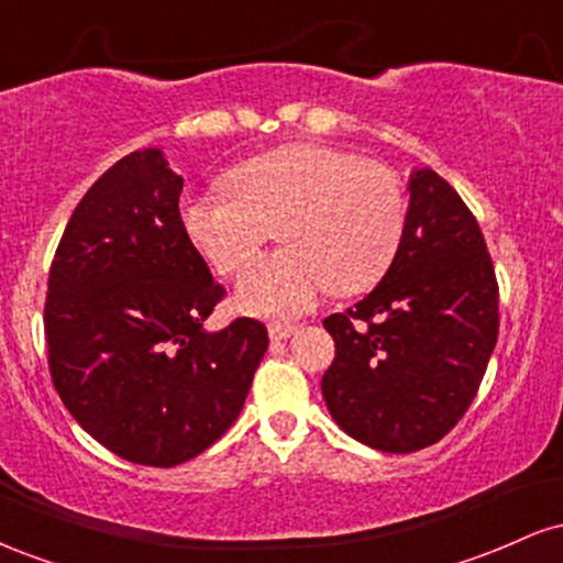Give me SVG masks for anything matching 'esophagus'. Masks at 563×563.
<instances>
[{
    "instance_id": "esophagus-1",
    "label": "esophagus",
    "mask_w": 563,
    "mask_h": 563,
    "mask_svg": "<svg viewBox=\"0 0 563 563\" xmlns=\"http://www.w3.org/2000/svg\"><path fill=\"white\" fill-rule=\"evenodd\" d=\"M296 331H299V328L290 325V322H273V325H269V339H273V341H286Z\"/></svg>"
}]
</instances>
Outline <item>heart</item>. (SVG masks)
I'll use <instances>...</instances> for the list:
<instances>
[{
  "mask_svg": "<svg viewBox=\"0 0 563 563\" xmlns=\"http://www.w3.org/2000/svg\"><path fill=\"white\" fill-rule=\"evenodd\" d=\"M232 192H198L179 206L192 245L232 275L262 243H286L262 256L238 283L243 309L264 318H299L325 290L363 294L376 286L402 245L407 200L399 177L331 145L280 147L235 166Z\"/></svg>",
  "mask_w": 563,
  "mask_h": 563,
  "instance_id": "obj_1",
  "label": "heart"
}]
</instances>
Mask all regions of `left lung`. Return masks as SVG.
Masks as SVG:
<instances>
[{"label":"left lung","instance_id":"left-lung-1","mask_svg":"<svg viewBox=\"0 0 563 563\" xmlns=\"http://www.w3.org/2000/svg\"><path fill=\"white\" fill-rule=\"evenodd\" d=\"M397 260L363 301L322 320L333 421L384 452H416L463 418L497 341V280L479 222L431 169L410 174Z\"/></svg>","mask_w":563,"mask_h":563}]
</instances>
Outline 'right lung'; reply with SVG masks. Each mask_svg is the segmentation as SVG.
<instances>
[{
	"instance_id": "obj_1",
	"label": "right lung",
	"mask_w": 563,
	"mask_h": 563,
	"mask_svg": "<svg viewBox=\"0 0 563 563\" xmlns=\"http://www.w3.org/2000/svg\"><path fill=\"white\" fill-rule=\"evenodd\" d=\"M179 192L158 147L115 161L70 214L44 303L63 405L102 448L156 468L230 429L269 344L260 320L203 328L224 288L187 238Z\"/></svg>"
}]
</instances>
